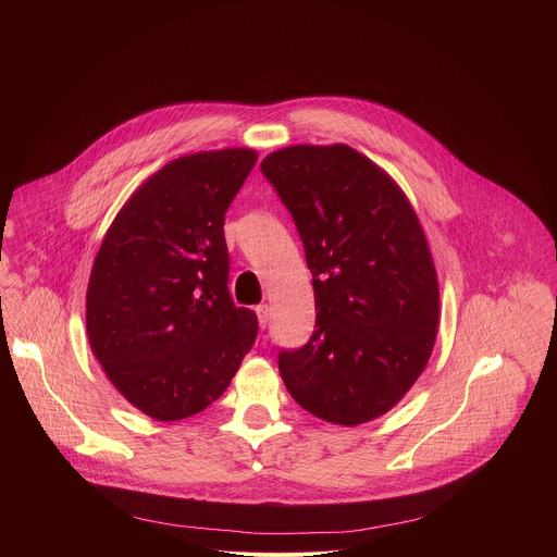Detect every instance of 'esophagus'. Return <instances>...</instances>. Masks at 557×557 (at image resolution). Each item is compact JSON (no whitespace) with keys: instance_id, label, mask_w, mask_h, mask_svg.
Listing matches in <instances>:
<instances>
[{"instance_id":"34e87169","label":"esophagus","mask_w":557,"mask_h":557,"mask_svg":"<svg viewBox=\"0 0 557 557\" xmlns=\"http://www.w3.org/2000/svg\"><path fill=\"white\" fill-rule=\"evenodd\" d=\"M255 313H257V319H259V325L265 327V323L270 319V307L268 305H259V307H255Z\"/></svg>"}]
</instances>
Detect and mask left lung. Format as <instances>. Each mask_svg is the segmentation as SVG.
Instances as JSON below:
<instances>
[{
    "label": "left lung",
    "mask_w": 557,
    "mask_h": 557,
    "mask_svg": "<svg viewBox=\"0 0 557 557\" xmlns=\"http://www.w3.org/2000/svg\"><path fill=\"white\" fill-rule=\"evenodd\" d=\"M261 171L296 221L318 311L311 341L281 351V377L325 422H371L416 384L437 336L440 283L418 214L345 144L289 146Z\"/></svg>",
    "instance_id": "1"
}]
</instances>
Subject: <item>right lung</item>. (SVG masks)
I'll list each match as a JSON object with an SVG mask.
<instances>
[{"label": "right lung", "instance_id": "obj_1", "mask_svg": "<svg viewBox=\"0 0 557 557\" xmlns=\"http://www.w3.org/2000/svg\"><path fill=\"white\" fill-rule=\"evenodd\" d=\"M257 162L248 148L173 159L122 206L96 252L85 327L115 391L171 422L221 397L257 336L227 292L225 212Z\"/></svg>", "mask_w": 557, "mask_h": 557}]
</instances>
